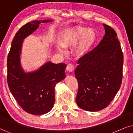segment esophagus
Returning <instances> with one entry per match:
<instances>
[{"instance_id":"obj_1","label":"esophagus","mask_w":133,"mask_h":133,"mask_svg":"<svg viewBox=\"0 0 133 133\" xmlns=\"http://www.w3.org/2000/svg\"><path fill=\"white\" fill-rule=\"evenodd\" d=\"M74 65L72 64H69L68 66H67V70H68L69 72H72L74 70Z\"/></svg>"}]
</instances>
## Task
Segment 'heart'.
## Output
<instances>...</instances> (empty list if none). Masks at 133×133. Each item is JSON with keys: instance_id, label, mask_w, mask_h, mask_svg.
<instances>
[{"instance_id": "heart-1", "label": "heart", "mask_w": 133, "mask_h": 133, "mask_svg": "<svg viewBox=\"0 0 133 133\" xmlns=\"http://www.w3.org/2000/svg\"><path fill=\"white\" fill-rule=\"evenodd\" d=\"M96 40V34L92 29L82 26H74L64 30L60 34L59 42L56 43L59 51H64V48L74 46L75 53L82 56L93 46Z\"/></svg>"}]
</instances>
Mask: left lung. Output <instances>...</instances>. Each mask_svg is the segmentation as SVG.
I'll list each match as a JSON object with an SVG mask.
<instances>
[{"mask_svg":"<svg viewBox=\"0 0 133 133\" xmlns=\"http://www.w3.org/2000/svg\"><path fill=\"white\" fill-rule=\"evenodd\" d=\"M105 35L99 44L78 60L75 70L78 84L79 107L96 112L108 106L122 85L123 54L116 32L103 24Z\"/></svg>","mask_w":133,"mask_h":133,"instance_id":"left-lung-1","label":"left lung"}]
</instances>
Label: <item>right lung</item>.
I'll return each instance as SVG.
<instances>
[{
	"mask_svg": "<svg viewBox=\"0 0 133 133\" xmlns=\"http://www.w3.org/2000/svg\"><path fill=\"white\" fill-rule=\"evenodd\" d=\"M51 20L32 21L22 26L11 42L7 58V82L11 94L21 108L35 115H43L53 108L55 88L65 77L64 63L47 62L34 72H25L20 56L23 40L37 29L41 23Z\"/></svg>",
	"mask_w": 133,
	"mask_h": 133,
	"instance_id": "1",
	"label": "right lung"
}]
</instances>
